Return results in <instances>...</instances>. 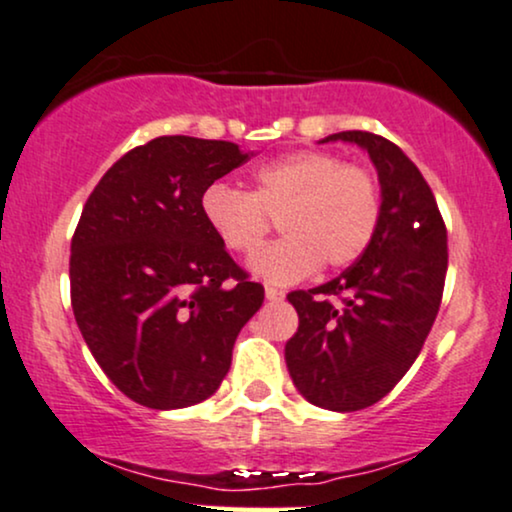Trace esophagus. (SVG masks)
Instances as JSON below:
<instances>
[{"label": "esophagus", "mask_w": 512, "mask_h": 512, "mask_svg": "<svg viewBox=\"0 0 512 512\" xmlns=\"http://www.w3.org/2000/svg\"><path fill=\"white\" fill-rule=\"evenodd\" d=\"M264 295H267L269 303H281L283 300V291H279V288H272V286L264 288Z\"/></svg>", "instance_id": "esophagus-1"}]
</instances>
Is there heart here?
Segmentation results:
<instances>
[{"instance_id": "obj_1", "label": "heart", "mask_w": 512, "mask_h": 512, "mask_svg": "<svg viewBox=\"0 0 512 512\" xmlns=\"http://www.w3.org/2000/svg\"><path fill=\"white\" fill-rule=\"evenodd\" d=\"M200 212L209 231L233 255H252L272 229L283 233L250 264L269 283H295L324 269L353 264L381 217V190L372 171L334 152H291L252 171V190L209 183Z\"/></svg>"}]
</instances>
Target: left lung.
<instances>
[{
  "label": "left lung",
  "mask_w": 512,
  "mask_h": 512,
  "mask_svg": "<svg viewBox=\"0 0 512 512\" xmlns=\"http://www.w3.org/2000/svg\"><path fill=\"white\" fill-rule=\"evenodd\" d=\"M336 140L372 159L381 217L353 267L324 286L288 293L300 322L286 343V367L312 405L355 412L384 398L420 355L441 305L448 248L432 188L398 145L367 131L322 143ZM329 294L342 305L329 304Z\"/></svg>",
  "instance_id": "obj_1"
}]
</instances>
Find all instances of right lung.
I'll use <instances>...</instances> for the list:
<instances>
[{
    "label": "right lung",
    "instance_id": "obj_1",
    "mask_svg": "<svg viewBox=\"0 0 512 512\" xmlns=\"http://www.w3.org/2000/svg\"><path fill=\"white\" fill-rule=\"evenodd\" d=\"M250 159L236 143L162 135L92 190L71 240V305L112 384L152 410L212 396L264 288L209 231L200 197Z\"/></svg>",
    "mask_w": 512,
    "mask_h": 512
}]
</instances>
